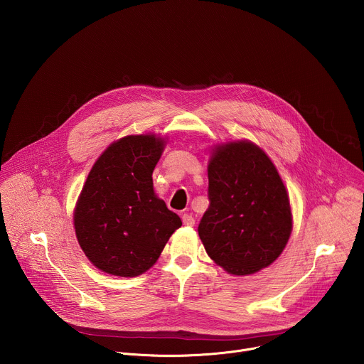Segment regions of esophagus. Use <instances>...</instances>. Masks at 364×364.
<instances>
[{"label":"esophagus","mask_w":364,"mask_h":364,"mask_svg":"<svg viewBox=\"0 0 364 364\" xmlns=\"http://www.w3.org/2000/svg\"><path fill=\"white\" fill-rule=\"evenodd\" d=\"M181 219H183V223H184L186 226H194V218H193L191 215L184 213V215L181 216Z\"/></svg>","instance_id":"34e87169"}]
</instances>
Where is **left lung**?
Wrapping results in <instances>:
<instances>
[{
	"label": "left lung",
	"mask_w": 364,
	"mask_h": 364,
	"mask_svg": "<svg viewBox=\"0 0 364 364\" xmlns=\"http://www.w3.org/2000/svg\"><path fill=\"white\" fill-rule=\"evenodd\" d=\"M207 194L209 207L197 229L207 255L233 275L269 267L289 239L292 215L268 155L247 141L218 146Z\"/></svg>",
	"instance_id": "obj_1"
}]
</instances>
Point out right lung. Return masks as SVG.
I'll use <instances>...</instances> for the list:
<instances>
[{"label":"right lung","instance_id":"obj_1","mask_svg":"<svg viewBox=\"0 0 364 364\" xmlns=\"http://www.w3.org/2000/svg\"><path fill=\"white\" fill-rule=\"evenodd\" d=\"M164 141L129 135L107 148L83 186L75 230L89 261L117 277H136L160 257L181 219L152 187Z\"/></svg>","mask_w":364,"mask_h":364}]
</instances>
